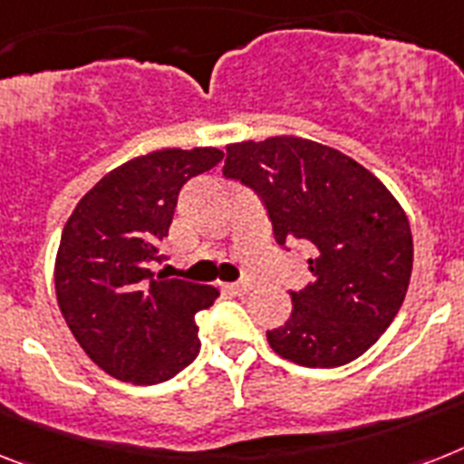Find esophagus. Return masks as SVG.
<instances>
[{
    "label": "esophagus",
    "mask_w": 464,
    "mask_h": 464,
    "mask_svg": "<svg viewBox=\"0 0 464 464\" xmlns=\"http://www.w3.org/2000/svg\"><path fill=\"white\" fill-rule=\"evenodd\" d=\"M226 291L231 293V295H245L247 291H252L250 281H240V284H228L226 285Z\"/></svg>",
    "instance_id": "esophagus-1"
}]
</instances>
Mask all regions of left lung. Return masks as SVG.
<instances>
[{
	"mask_svg": "<svg viewBox=\"0 0 464 464\" xmlns=\"http://www.w3.org/2000/svg\"><path fill=\"white\" fill-rule=\"evenodd\" d=\"M226 179L262 198L281 247L303 243L312 281L266 331L271 350L303 367L353 362L401 310L412 274V233L389 188L334 147L276 135L226 147Z\"/></svg>",
	"mask_w": 464,
	"mask_h": 464,
	"instance_id": "obj_1",
	"label": "left lung"
}]
</instances>
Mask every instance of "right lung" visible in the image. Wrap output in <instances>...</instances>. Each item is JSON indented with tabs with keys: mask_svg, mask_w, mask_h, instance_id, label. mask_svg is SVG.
<instances>
[{
	"mask_svg": "<svg viewBox=\"0 0 464 464\" xmlns=\"http://www.w3.org/2000/svg\"><path fill=\"white\" fill-rule=\"evenodd\" d=\"M224 160L217 147L157 150L109 171L82 195L56 252V300L71 334L109 376L138 386L169 382L199 353L195 314L212 285L167 278L164 262L180 188Z\"/></svg>",
	"mask_w": 464,
	"mask_h": 464,
	"instance_id": "1",
	"label": "right lung"
}]
</instances>
